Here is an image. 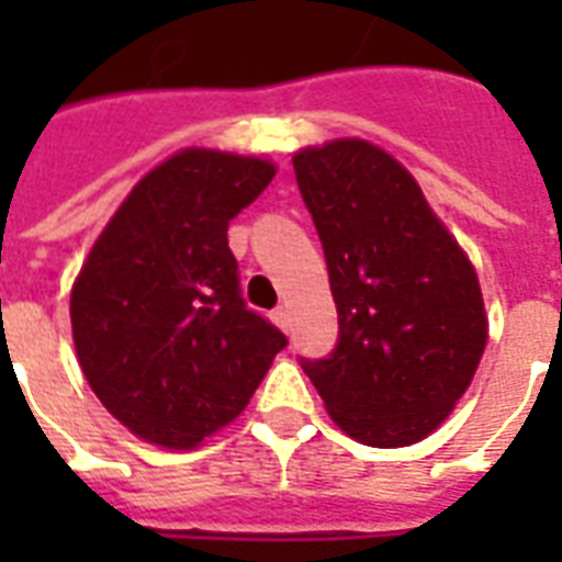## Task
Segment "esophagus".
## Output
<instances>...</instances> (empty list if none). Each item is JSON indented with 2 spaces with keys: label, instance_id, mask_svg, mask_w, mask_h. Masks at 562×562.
<instances>
[{
  "label": "esophagus",
  "instance_id": "esophagus-1",
  "mask_svg": "<svg viewBox=\"0 0 562 562\" xmlns=\"http://www.w3.org/2000/svg\"><path fill=\"white\" fill-rule=\"evenodd\" d=\"M270 318H273V325L280 330H289V325H292V318H289V306H277L273 313H270Z\"/></svg>",
  "mask_w": 562,
  "mask_h": 562
}]
</instances>
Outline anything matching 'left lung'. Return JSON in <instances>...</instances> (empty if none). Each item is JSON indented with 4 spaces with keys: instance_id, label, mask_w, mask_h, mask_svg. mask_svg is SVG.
Instances as JSON below:
<instances>
[{
    "instance_id": "1",
    "label": "left lung",
    "mask_w": 562,
    "mask_h": 562,
    "mask_svg": "<svg viewBox=\"0 0 562 562\" xmlns=\"http://www.w3.org/2000/svg\"><path fill=\"white\" fill-rule=\"evenodd\" d=\"M325 246L340 342L304 361L325 409L358 442L415 446L470 389L487 346L475 268L391 153L337 138L292 156Z\"/></svg>"
}]
</instances>
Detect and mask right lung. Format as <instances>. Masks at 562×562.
Segmentation results:
<instances>
[{
    "label": "right lung",
    "mask_w": 562,
    "mask_h": 562,
    "mask_svg": "<svg viewBox=\"0 0 562 562\" xmlns=\"http://www.w3.org/2000/svg\"><path fill=\"white\" fill-rule=\"evenodd\" d=\"M261 156L186 147L132 186L71 285L92 394L128 434L189 451L244 413L285 337L246 310L228 222L273 180Z\"/></svg>",
    "instance_id": "obj_1"
}]
</instances>
